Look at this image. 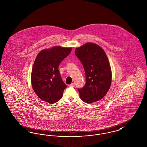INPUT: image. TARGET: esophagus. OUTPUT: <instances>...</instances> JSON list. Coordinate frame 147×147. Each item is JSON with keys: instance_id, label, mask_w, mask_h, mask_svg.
I'll use <instances>...</instances> for the list:
<instances>
[{"instance_id": "1", "label": "esophagus", "mask_w": 147, "mask_h": 147, "mask_svg": "<svg viewBox=\"0 0 147 147\" xmlns=\"http://www.w3.org/2000/svg\"><path fill=\"white\" fill-rule=\"evenodd\" d=\"M69 86H70V87H74V86H75V84H74V83H72L71 84H70L69 85Z\"/></svg>"}]
</instances>
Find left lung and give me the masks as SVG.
Masks as SVG:
<instances>
[{
  "label": "left lung",
  "mask_w": 147,
  "mask_h": 147,
  "mask_svg": "<svg viewBox=\"0 0 147 147\" xmlns=\"http://www.w3.org/2000/svg\"><path fill=\"white\" fill-rule=\"evenodd\" d=\"M75 54L86 73V85L78 89L81 99L86 103L100 100L112 83V70L105 52L96 44L86 43L77 48Z\"/></svg>",
  "instance_id": "8db88e82"
}]
</instances>
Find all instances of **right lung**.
<instances>
[{
  "mask_svg": "<svg viewBox=\"0 0 147 147\" xmlns=\"http://www.w3.org/2000/svg\"><path fill=\"white\" fill-rule=\"evenodd\" d=\"M71 49L55 46L43 49L37 55L32 70L31 82L35 94L42 100L53 104L61 98L67 85L61 79L58 67Z\"/></svg>",
  "mask_w": 147,
  "mask_h": 147,
  "instance_id": "right-lung-1",
  "label": "right lung"
}]
</instances>
